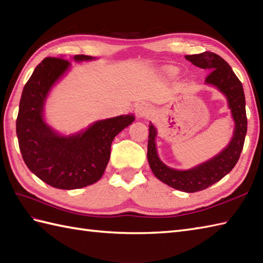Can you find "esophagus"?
<instances>
[{
	"label": "esophagus",
	"mask_w": 263,
	"mask_h": 263,
	"mask_svg": "<svg viewBox=\"0 0 263 263\" xmlns=\"http://www.w3.org/2000/svg\"><path fill=\"white\" fill-rule=\"evenodd\" d=\"M147 113H148L147 107H143V106H141V107L138 108V114H139V116H144Z\"/></svg>",
	"instance_id": "34e87169"
}]
</instances>
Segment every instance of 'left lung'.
<instances>
[{
    "label": "left lung",
    "instance_id": "obj_1",
    "mask_svg": "<svg viewBox=\"0 0 263 263\" xmlns=\"http://www.w3.org/2000/svg\"><path fill=\"white\" fill-rule=\"evenodd\" d=\"M185 59L195 66L209 71L205 82L216 86L227 97L235 121L234 137L228 147L206 163L189 171H176L161 163L156 152V128L153 124L149 125L147 157L155 176L176 190L193 193L211 186L234 168L244 146L248 119L242 82L224 59L212 52L186 55Z\"/></svg>",
    "mask_w": 263,
    "mask_h": 263
}]
</instances>
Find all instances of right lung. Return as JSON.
<instances>
[{"mask_svg": "<svg viewBox=\"0 0 263 263\" xmlns=\"http://www.w3.org/2000/svg\"><path fill=\"white\" fill-rule=\"evenodd\" d=\"M73 59L91 60L88 55ZM69 65L62 58L44 59L24 87L16 117V137L27 167L43 182L62 190L97 182L108 164L114 138L135 121L133 115H121L93 123L80 135H57L43 120V106L49 89Z\"/></svg>", "mask_w": 263, "mask_h": 263, "instance_id": "right-lung-1", "label": "right lung"}]
</instances>
